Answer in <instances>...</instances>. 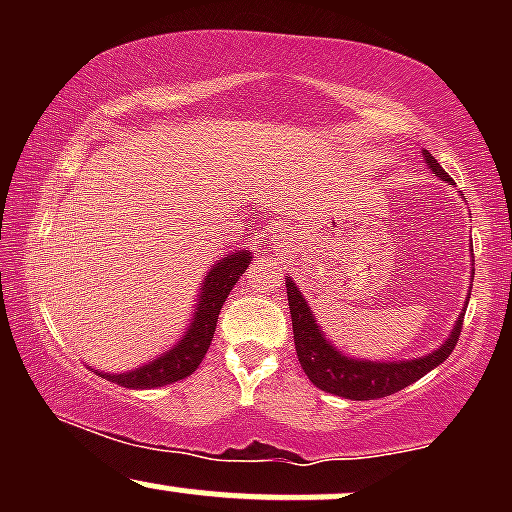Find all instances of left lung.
Segmentation results:
<instances>
[{
	"label": "left lung",
	"instance_id": "1",
	"mask_svg": "<svg viewBox=\"0 0 512 512\" xmlns=\"http://www.w3.org/2000/svg\"><path fill=\"white\" fill-rule=\"evenodd\" d=\"M426 163L440 180H448L450 175L440 168V163L428 151H424ZM286 296H289L291 308V325H293V344H296L298 361H301L303 373L308 375L310 383L320 390L339 395L344 399H380L424 378L428 370H433L445 361L455 349L457 339L462 332V315L457 317V325L452 330L450 339L440 346L438 351L428 354L416 361H392V363H373V361H356L339 354L334 346L322 337L308 303L296 289L291 279H286Z\"/></svg>",
	"mask_w": 512,
	"mask_h": 512
}]
</instances>
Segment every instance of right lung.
Segmentation results:
<instances>
[{
  "instance_id": "obj_1",
  "label": "right lung",
  "mask_w": 512,
  "mask_h": 512,
  "mask_svg": "<svg viewBox=\"0 0 512 512\" xmlns=\"http://www.w3.org/2000/svg\"><path fill=\"white\" fill-rule=\"evenodd\" d=\"M250 260V252L243 250L233 252V255L223 257V260L214 264V269L207 274V281H204L202 293H199V305L195 310V320H192L190 330H187L185 337L180 339V344H175L168 354L146 363L142 368L132 370V373L105 375V378L122 387H142L144 390V387H163L170 383H178V380L195 373L199 363H202L204 354L209 351L211 339H214L221 305L226 303L228 293H231L236 281L243 276L245 269H248Z\"/></svg>"
}]
</instances>
